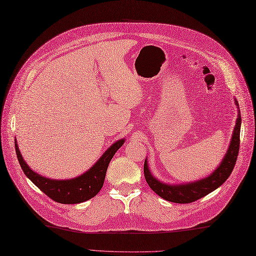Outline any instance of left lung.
Returning <instances> with one entry per match:
<instances>
[{
	"instance_id": "obj_1",
	"label": "left lung",
	"mask_w": 256,
	"mask_h": 256,
	"mask_svg": "<svg viewBox=\"0 0 256 256\" xmlns=\"http://www.w3.org/2000/svg\"><path fill=\"white\" fill-rule=\"evenodd\" d=\"M234 102L238 106L236 123L230 140L229 148H228L220 165L209 176L199 179V180L192 182H189L187 184H166L153 176V174L150 172L148 168V160H145L144 175L146 182H148V186L153 189V192L167 201H172V202L175 204H189L212 192L229 178L233 168H234L238 154V148H240L241 113L236 99H234Z\"/></svg>"
}]
</instances>
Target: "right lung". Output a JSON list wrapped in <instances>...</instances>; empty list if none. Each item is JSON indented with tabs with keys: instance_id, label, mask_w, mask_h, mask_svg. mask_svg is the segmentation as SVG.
Returning <instances> with one entry per match:
<instances>
[{
	"instance_id": "right-lung-1",
	"label": "right lung",
	"mask_w": 256,
	"mask_h": 256,
	"mask_svg": "<svg viewBox=\"0 0 256 256\" xmlns=\"http://www.w3.org/2000/svg\"><path fill=\"white\" fill-rule=\"evenodd\" d=\"M125 138H121L112 144L103 155L92 165L90 170L72 179H52L37 174L26 164L23 156L18 150V145L15 140V150L18 155L20 165L26 177L47 194L54 201L64 204H80L94 198L100 192L104 182L106 174L112 157L116 150L124 144Z\"/></svg>"
}]
</instances>
